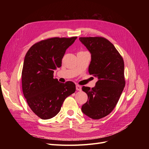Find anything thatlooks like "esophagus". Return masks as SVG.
I'll list each match as a JSON object with an SVG mask.
<instances>
[{
	"mask_svg": "<svg viewBox=\"0 0 149 149\" xmlns=\"http://www.w3.org/2000/svg\"><path fill=\"white\" fill-rule=\"evenodd\" d=\"M76 90H77V91H81V86H79V85H76Z\"/></svg>",
	"mask_w": 149,
	"mask_h": 149,
	"instance_id": "1",
	"label": "esophagus"
}]
</instances>
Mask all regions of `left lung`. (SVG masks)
I'll return each instance as SVG.
<instances>
[{
	"instance_id": "left-lung-1",
	"label": "left lung",
	"mask_w": 149,
	"mask_h": 149,
	"mask_svg": "<svg viewBox=\"0 0 149 149\" xmlns=\"http://www.w3.org/2000/svg\"><path fill=\"white\" fill-rule=\"evenodd\" d=\"M79 40L91 54L89 74L98 79L94 88L83 86L88 98L81 111L90 118L100 119L114 109L125 87L124 60L114 45L105 38Z\"/></svg>"
}]
</instances>
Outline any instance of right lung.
<instances>
[{"instance_id": "right-lung-1", "label": "right lung", "mask_w": 149, "mask_h": 149, "mask_svg": "<svg viewBox=\"0 0 149 149\" xmlns=\"http://www.w3.org/2000/svg\"><path fill=\"white\" fill-rule=\"evenodd\" d=\"M76 38L42 40L31 46L25 56L22 73L23 93L31 111L42 119L55 117L65 99L76 91L74 83H60L53 78V73L61 67L66 49Z\"/></svg>"}]
</instances>
